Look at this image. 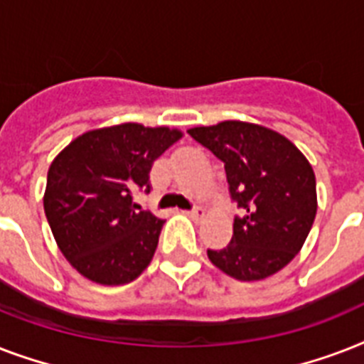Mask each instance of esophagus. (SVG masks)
<instances>
[{
	"label": "esophagus",
	"instance_id": "1",
	"mask_svg": "<svg viewBox=\"0 0 364 364\" xmlns=\"http://www.w3.org/2000/svg\"><path fill=\"white\" fill-rule=\"evenodd\" d=\"M185 215H188L191 219H194V221H200V219H204L205 213L202 208H196V210H193V211H185Z\"/></svg>",
	"mask_w": 364,
	"mask_h": 364
}]
</instances>
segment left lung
I'll use <instances>...</instances> for the list:
<instances>
[{
  "instance_id": "8db88e82",
  "label": "left lung",
  "mask_w": 364,
  "mask_h": 364,
  "mask_svg": "<svg viewBox=\"0 0 364 364\" xmlns=\"http://www.w3.org/2000/svg\"><path fill=\"white\" fill-rule=\"evenodd\" d=\"M188 134L225 162L232 200L245 211L213 264L240 282H260L296 257L317 213L316 173L279 132L243 121L196 126Z\"/></svg>"
}]
</instances>
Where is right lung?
Returning a JSON list of instances; mask_svg holds the SVG:
<instances>
[{
    "label": "right lung",
    "instance_id": "add662e5",
    "mask_svg": "<svg viewBox=\"0 0 364 364\" xmlns=\"http://www.w3.org/2000/svg\"><path fill=\"white\" fill-rule=\"evenodd\" d=\"M181 137L177 128L122 122L85 132L56 154L43 208L56 245L81 276L124 285L151 264L164 221L132 200L137 188L149 193L153 162Z\"/></svg>",
    "mask_w": 364,
    "mask_h": 364
}]
</instances>
